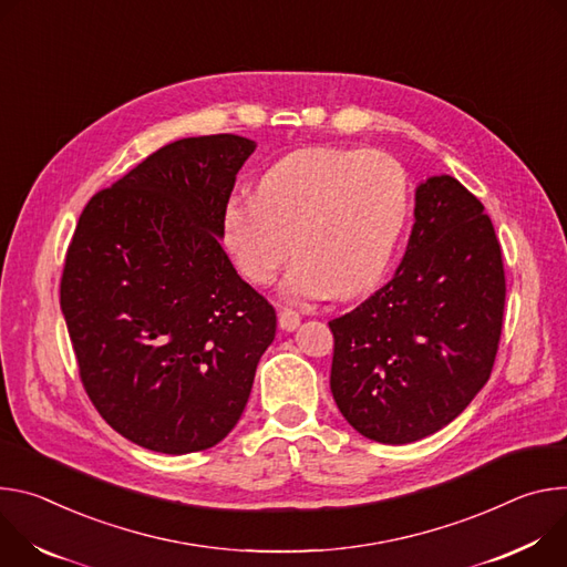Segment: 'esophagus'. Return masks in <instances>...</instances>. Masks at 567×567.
Returning a JSON list of instances; mask_svg holds the SVG:
<instances>
[{
  "instance_id": "esophagus-1",
  "label": "esophagus",
  "mask_w": 567,
  "mask_h": 567,
  "mask_svg": "<svg viewBox=\"0 0 567 567\" xmlns=\"http://www.w3.org/2000/svg\"><path fill=\"white\" fill-rule=\"evenodd\" d=\"M299 322H301V318H299L297 310H292V308H281L279 310V327L284 331H295L299 327Z\"/></svg>"
}]
</instances>
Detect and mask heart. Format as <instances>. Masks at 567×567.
<instances>
[{
  "mask_svg": "<svg viewBox=\"0 0 567 567\" xmlns=\"http://www.w3.org/2000/svg\"><path fill=\"white\" fill-rule=\"evenodd\" d=\"M410 218V177L383 151L303 148L275 162L259 196H231L223 243L255 286L275 281L290 251L284 295L295 301L353 297L392 266Z\"/></svg>",
  "mask_w": 567,
  "mask_h": 567,
  "instance_id": "1",
  "label": "heart"
}]
</instances>
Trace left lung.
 Here are the masks:
<instances>
[{
	"instance_id": "obj_1",
	"label": "left lung",
	"mask_w": 567,
	"mask_h": 567,
	"mask_svg": "<svg viewBox=\"0 0 567 567\" xmlns=\"http://www.w3.org/2000/svg\"><path fill=\"white\" fill-rule=\"evenodd\" d=\"M505 295L484 205L451 175L421 182L399 270L329 322L331 392L342 416L392 446L449 425L488 381Z\"/></svg>"
}]
</instances>
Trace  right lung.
Returning <instances> with one entry per match:
<instances>
[{"instance_id": "obj_1", "label": "right lung", "mask_w": 567, "mask_h": 567, "mask_svg": "<svg viewBox=\"0 0 567 567\" xmlns=\"http://www.w3.org/2000/svg\"><path fill=\"white\" fill-rule=\"evenodd\" d=\"M257 144L177 140L83 209L60 308L83 388L133 444L186 455L238 423L277 312L234 270L223 209Z\"/></svg>"}]
</instances>
